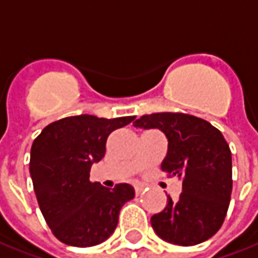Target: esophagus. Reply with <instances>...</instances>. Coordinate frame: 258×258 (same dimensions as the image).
Returning <instances> with one entry per match:
<instances>
[{"label":"esophagus","instance_id":"34e87169","mask_svg":"<svg viewBox=\"0 0 258 258\" xmlns=\"http://www.w3.org/2000/svg\"><path fill=\"white\" fill-rule=\"evenodd\" d=\"M142 190H144V186H142V185H135V194H142Z\"/></svg>","mask_w":258,"mask_h":258}]
</instances>
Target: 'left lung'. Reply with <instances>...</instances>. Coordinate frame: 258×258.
Listing matches in <instances>:
<instances>
[{
	"label": "left lung",
	"instance_id": "left-lung-1",
	"mask_svg": "<svg viewBox=\"0 0 258 258\" xmlns=\"http://www.w3.org/2000/svg\"><path fill=\"white\" fill-rule=\"evenodd\" d=\"M137 128H157L167 138L162 171L182 181L177 200L152 216L155 232L168 243L194 246L221 228L232 194V157L222 134L203 118L185 113H152L134 121Z\"/></svg>",
	"mask_w": 258,
	"mask_h": 258
}]
</instances>
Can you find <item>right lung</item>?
<instances>
[{
    "instance_id": "obj_1",
    "label": "right lung",
    "mask_w": 258,
    "mask_h": 258,
    "mask_svg": "<svg viewBox=\"0 0 258 258\" xmlns=\"http://www.w3.org/2000/svg\"><path fill=\"white\" fill-rule=\"evenodd\" d=\"M135 116L103 118L80 114L48 124L30 152V175L48 227L69 246L90 247L105 242L117 227L118 213L134 199V188L113 189L91 182V166L106 152L107 137Z\"/></svg>"
}]
</instances>
